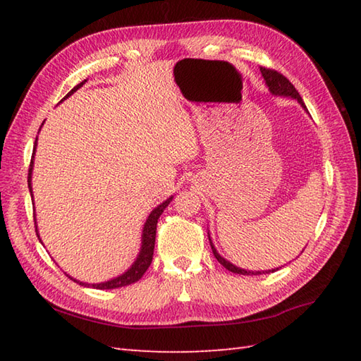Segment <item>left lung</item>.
Returning <instances> with one entry per match:
<instances>
[{"label":"left lung","instance_id":"8db88e82","mask_svg":"<svg viewBox=\"0 0 361 361\" xmlns=\"http://www.w3.org/2000/svg\"><path fill=\"white\" fill-rule=\"evenodd\" d=\"M260 73H262V78H264V80H265V85L268 87V90H270V93L271 94H274V96H286V97H291V99H296V101L301 104V106L304 110H307L305 109V105H304V101H302V97L299 96V93L296 91V88L293 87V83H291L286 75H282L281 73H278V71H274V70H270V68H262L260 66ZM209 243H211V248H212V252H214V256H216V259L219 260V262L224 265L226 270H229V271H233V273H237V274H243V276H250V274H265V273H273V271H276V270H279V268H276V270H268V271H250V270H243V268H240V267H235V265H233L231 262H229V260H226L225 257H221L219 252H217V250H216V247H214L212 245V240H211V237H209ZM304 251V250H302Z\"/></svg>","mask_w":361,"mask_h":361}]
</instances>
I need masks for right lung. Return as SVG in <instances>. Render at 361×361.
I'll use <instances>...</instances> for the list:
<instances>
[{
    "label": "right lung",
    "instance_id": "right-lung-1",
    "mask_svg": "<svg viewBox=\"0 0 361 361\" xmlns=\"http://www.w3.org/2000/svg\"><path fill=\"white\" fill-rule=\"evenodd\" d=\"M87 80L80 82L79 85H75L70 93L66 94V97H70L73 93H75L83 83H85ZM65 97V99H66ZM35 149H37V140H35V145H34V152H32V158H30V166H29V173H27V186H29V190H30V197H32V167H34V155H35ZM173 197H169L166 202H163L161 204H158L155 209H153L150 212V216L147 217V220H145L144 224V228H142V240H141V250H140V255H137L136 260L133 262V265L128 268V270L126 273L119 274L118 278H113L110 281H105V282H101V283H87V282H80L78 279L71 278L70 274H66L68 278L73 279L74 282L80 283V286L83 287H93V288H97V290H111V288H119V287H126V286H130V283H133L136 281H140L144 273L147 271V268L150 267L152 264V259H153V248H155V237H157V225H158V219L161 214H163V211L167 208L169 203L172 202ZM34 221H35V217H34ZM35 231H37V237L40 239V235H38V229H37V221H35ZM42 242V239H40Z\"/></svg>",
    "mask_w": 361,
    "mask_h": 361
}]
</instances>
